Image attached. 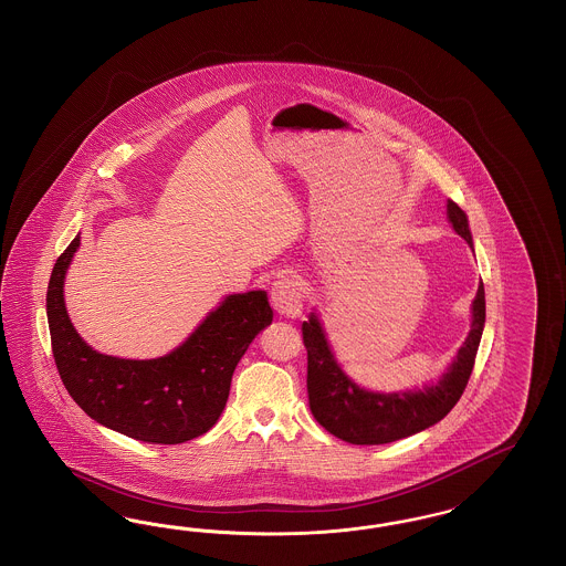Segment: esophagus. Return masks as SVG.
Masks as SVG:
<instances>
[{
	"mask_svg": "<svg viewBox=\"0 0 566 566\" xmlns=\"http://www.w3.org/2000/svg\"><path fill=\"white\" fill-rule=\"evenodd\" d=\"M272 305L275 312L289 319H294L303 313V293L296 277L282 275L272 286Z\"/></svg>",
	"mask_w": 566,
	"mask_h": 566,
	"instance_id": "1",
	"label": "esophagus"
}]
</instances>
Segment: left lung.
<instances>
[{
  "label": "left lung",
  "instance_id": "8db88e82",
  "mask_svg": "<svg viewBox=\"0 0 566 566\" xmlns=\"http://www.w3.org/2000/svg\"><path fill=\"white\" fill-rule=\"evenodd\" d=\"M448 221L472 249L467 213L453 200H448ZM483 328L485 289L481 282L470 305L467 340L439 380L422 385V389L380 392L364 389L347 376L332 353L319 315L310 313V319L303 322V343L307 349V392L313 418L334 437L353 446H382L429 429L448 416L467 389Z\"/></svg>",
  "mask_w": 566,
  "mask_h": 566
}]
</instances>
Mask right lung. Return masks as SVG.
<instances>
[{"label":"right lung","instance_id":"right-lung-1","mask_svg":"<svg viewBox=\"0 0 566 566\" xmlns=\"http://www.w3.org/2000/svg\"><path fill=\"white\" fill-rule=\"evenodd\" d=\"M75 235L60 254L45 296L52 352L62 385L81 410L106 429L144 443L177 446L213 429L228 403L235 366L254 336L272 324L265 291L228 294L174 352L123 359L90 347L64 303V280L77 253Z\"/></svg>","mask_w":566,"mask_h":566}]
</instances>
